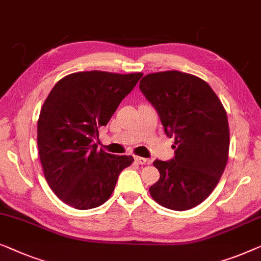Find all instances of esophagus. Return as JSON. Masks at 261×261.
Returning <instances> with one entry per match:
<instances>
[{"mask_svg":"<svg viewBox=\"0 0 261 261\" xmlns=\"http://www.w3.org/2000/svg\"><path fill=\"white\" fill-rule=\"evenodd\" d=\"M135 161H136V162H137L138 164H141V166H143V164L149 163L148 160L144 159V157H139V156H136V157H135Z\"/></svg>","mask_w":261,"mask_h":261,"instance_id":"1","label":"esophagus"}]
</instances>
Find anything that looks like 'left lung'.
I'll list each match as a JSON object with an SVG mask.
<instances>
[{"instance_id": "8db88e82", "label": "left lung", "mask_w": 261, "mask_h": 261, "mask_svg": "<svg viewBox=\"0 0 261 261\" xmlns=\"http://www.w3.org/2000/svg\"><path fill=\"white\" fill-rule=\"evenodd\" d=\"M139 89L156 109L164 132L175 139L174 159L153 162L161 176L150 195L172 211L196 207L214 190L228 160L226 110L204 80L188 73H150Z\"/></svg>"}]
</instances>
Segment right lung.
Wrapping results in <instances>:
<instances>
[{
    "mask_svg": "<svg viewBox=\"0 0 261 261\" xmlns=\"http://www.w3.org/2000/svg\"><path fill=\"white\" fill-rule=\"evenodd\" d=\"M143 73H72L59 80L38 120V148L46 181L62 202L91 209L109 200L132 156L97 150L98 129L111 119Z\"/></svg>",
    "mask_w": 261,
    "mask_h": 261,
    "instance_id": "add662e5",
    "label": "right lung"
}]
</instances>
